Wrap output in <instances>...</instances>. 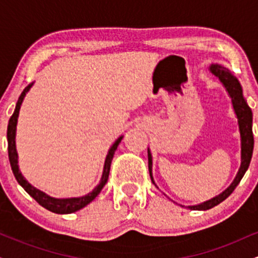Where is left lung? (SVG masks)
<instances>
[{"label":"left lung","mask_w":258,"mask_h":258,"mask_svg":"<svg viewBox=\"0 0 258 258\" xmlns=\"http://www.w3.org/2000/svg\"><path fill=\"white\" fill-rule=\"evenodd\" d=\"M210 73L215 75L216 78L221 81L223 87L226 88L228 96L232 99V105L234 109V112L236 115L239 125V132H240V142H241V162L240 167H239L238 172H236L235 178L230 183L227 189H224L221 194L216 195L212 199L204 201L201 204H197V205H189L185 206L190 210H198V211H205V210L212 209L222 201L226 200L230 194L233 193L234 189L239 184L242 177H244L245 172L247 171L248 165H250L251 158H252L253 152V133H252V111H251L250 106L247 105L246 99L244 98L242 94V87L238 79L233 75L227 68L220 64H211L209 68ZM148 166H149V173L152 182L155 184V180L153 177V156L150 153V149L148 148ZM156 188H159L155 184ZM174 203V201H173ZM183 206V205H180Z\"/></svg>","instance_id":"8db88e82"}]
</instances>
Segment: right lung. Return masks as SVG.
<instances>
[{"label":"right lung","instance_id":"1","mask_svg":"<svg viewBox=\"0 0 258 258\" xmlns=\"http://www.w3.org/2000/svg\"><path fill=\"white\" fill-rule=\"evenodd\" d=\"M32 85H34V82H31L30 85L26 86L24 91L22 92V94H20L19 99H18L16 104V109H14L13 115H12L10 122H8V127H7L8 158H10L12 171H13V174L14 177H16V179L18 180V183L24 188L26 193L30 195V197L34 198V199L36 200L41 206L44 207V209H47L51 212H54V214H60V215L73 214V212H76L79 211V210H81L82 207L87 206L91 201L96 199L97 195L100 193L103 186L105 185L106 182H108L111 160L114 158V154L116 152L117 147H119L121 139L123 138V136H120V137L114 142V144L110 147V149L108 150V154H106V158L104 161V166H103L102 177H100L98 184L92 189V191L79 198H63V199H58V198L49 197L48 194L43 193L42 190H40V189L35 188L34 185H31L30 183L25 179V177L23 176L22 172H20L19 165H18V153H17V147H16V132H17L18 116H19V110H20V106H22L23 100H24L26 93L30 91Z\"/></svg>","mask_w":258,"mask_h":258}]
</instances>
